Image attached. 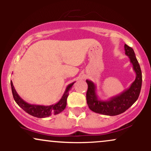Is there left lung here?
<instances>
[{"instance_id": "obj_1", "label": "left lung", "mask_w": 151, "mask_h": 151, "mask_svg": "<svg viewBox=\"0 0 151 151\" xmlns=\"http://www.w3.org/2000/svg\"><path fill=\"white\" fill-rule=\"evenodd\" d=\"M125 54L129 57L136 72V79L129 88L116 96L108 100H101L96 94V85L93 81L86 80L88 84L86 91V102L89 108L95 113L106 116H116L125 112L132 106L139 96L142 85V73L141 67L136 58L134 51L131 47L124 45Z\"/></svg>"}]
</instances>
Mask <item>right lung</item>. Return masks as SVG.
I'll return each mask as SVG.
<instances>
[{"instance_id": "obj_1", "label": "right lung", "mask_w": 151, "mask_h": 151, "mask_svg": "<svg viewBox=\"0 0 151 151\" xmlns=\"http://www.w3.org/2000/svg\"><path fill=\"white\" fill-rule=\"evenodd\" d=\"M74 82L71 83L66 88L65 93L63 96L60 99V100L58 103L55 104L50 106H43V105H36V104H30L27 103L24 101L20 97L17 93L16 90L15 89L14 86H13V81H10V85H11L12 93H13V98L15 102L17 103L20 108L23 109L25 112L29 114L32 116L37 118H45L51 116L52 114H58L61 113L62 111L65 109L67 106V99L69 95V91L72 87Z\"/></svg>"}]
</instances>
